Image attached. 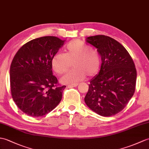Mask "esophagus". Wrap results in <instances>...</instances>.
Listing matches in <instances>:
<instances>
[{"instance_id":"esophagus-1","label":"esophagus","mask_w":149,"mask_h":149,"mask_svg":"<svg viewBox=\"0 0 149 149\" xmlns=\"http://www.w3.org/2000/svg\"><path fill=\"white\" fill-rule=\"evenodd\" d=\"M78 86L77 83H75V84H69L68 87H76V86Z\"/></svg>"}]
</instances>
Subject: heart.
Returning a JSON list of instances; mask_svg holds the SVG:
<instances>
[{
  "label": "heart",
  "instance_id": "b5f03b06",
  "mask_svg": "<svg viewBox=\"0 0 149 149\" xmlns=\"http://www.w3.org/2000/svg\"><path fill=\"white\" fill-rule=\"evenodd\" d=\"M65 53H55L51 60V65L55 73L61 75L66 72L70 63L74 61V70L68 72L61 79L65 84L80 81L86 77H91L98 73L101 59L97 51L79 39L70 41L65 47Z\"/></svg>",
  "mask_w": 149,
  "mask_h": 149
}]
</instances>
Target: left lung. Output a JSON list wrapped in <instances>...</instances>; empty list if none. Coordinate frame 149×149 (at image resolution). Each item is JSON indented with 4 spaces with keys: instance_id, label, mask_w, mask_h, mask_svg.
<instances>
[{
    "instance_id": "obj_1",
    "label": "left lung",
    "mask_w": 149,
    "mask_h": 149,
    "mask_svg": "<svg viewBox=\"0 0 149 149\" xmlns=\"http://www.w3.org/2000/svg\"><path fill=\"white\" fill-rule=\"evenodd\" d=\"M101 56L99 74L89 84L84 101L99 115L109 117L122 111L134 95L136 70L132 58L122 44L103 35L86 38Z\"/></svg>"
}]
</instances>
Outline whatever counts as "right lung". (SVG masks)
Instances as JSON below:
<instances>
[{
	"instance_id": "right-lung-1",
	"label": "right lung",
	"mask_w": 149,
	"mask_h": 149,
	"mask_svg": "<svg viewBox=\"0 0 149 149\" xmlns=\"http://www.w3.org/2000/svg\"><path fill=\"white\" fill-rule=\"evenodd\" d=\"M65 40L45 36L26 42L16 53L10 67L12 98L30 116L41 117L60 102L66 86L53 75L51 60Z\"/></svg>"
}]
</instances>
